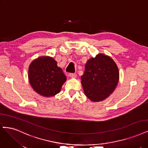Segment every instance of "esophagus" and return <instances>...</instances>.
<instances>
[{
  "instance_id": "34e87169",
  "label": "esophagus",
  "mask_w": 148,
  "mask_h": 148,
  "mask_svg": "<svg viewBox=\"0 0 148 148\" xmlns=\"http://www.w3.org/2000/svg\"><path fill=\"white\" fill-rule=\"evenodd\" d=\"M69 76L72 78H75L76 77V75L75 73H70L69 75Z\"/></svg>"
}]
</instances>
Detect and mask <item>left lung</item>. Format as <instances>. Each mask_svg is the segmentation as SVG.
<instances>
[{"mask_svg": "<svg viewBox=\"0 0 148 148\" xmlns=\"http://www.w3.org/2000/svg\"><path fill=\"white\" fill-rule=\"evenodd\" d=\"M119 76L113 60L103 54H97L87 61L81 77L85 95L92 101L105 100L115 89Z\"/></svg>", "mask_w": 148, "mask_h": 148, "instance_id": "obj_1", "label": "left lung"}]
</instances>
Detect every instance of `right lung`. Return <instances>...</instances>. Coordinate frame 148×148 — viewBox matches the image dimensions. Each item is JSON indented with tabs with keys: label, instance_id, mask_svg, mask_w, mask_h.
<instances>
[{
	"label": "right lung",
	"instance_id": "1",
	"mask_svg": "<svg viewBox=\"0 0 148 148\" xmlns=\"http://www.w3.org/2000/svg\"><path fill=\"white\" fill-rule=\"evenodd\" d=\"M29 79L30 85L37 93L45 97H51L60 91L66 81V76L53 58L40 57L30 64Z\"/></svg>",
	"mask_w": 148,
	"mask_h": 148
}]
</instances>
